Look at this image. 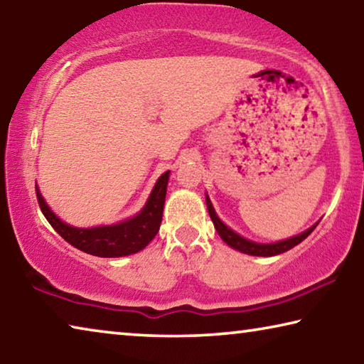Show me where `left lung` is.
I'll list each match as a JSON object with an SVG mask.
<instances>
[{"mask_svg":"<svg viewBox=\"0 0 364 364\" xmlns=\"http://www.w3.org/2000/svg\"><path fill=\"white\" fill-rule=\"evenodd\" d=\"M205 204H207V210L208 215H210V218L213 221V226L217 232L220 234V237L223 239V241L232 247L234 250H239L242 252V254H247V255H254V257H274V255H279L282 252H287L291 250L295 245L300 244L304 239H306L310 236L311 231L315 230L318 226L319 221H316L315 225L308 228L304 232L297 234V236H292L289 239H282V241L278 242H269V244H262V242H255V241H250V239H245L241 234H237L236 231H232L230 226H226L223 221L220 220V217L215 212V208L210 202V197L205 194Z\"/></svg>","mask_w":364,"mask_h":364,"instance_id":"obj_1","label":"left lung"}]
</instances>
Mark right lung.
<instances>
[{
  "label": "right lung",
  "instance_id": "obj_1",
  "mask_svg": "<svg viewBox=\"0 0 364 364\" xmlns=\"http://www.w3.org/2000/svg\"><path fill=\"white\" fill-rule=\"evenodd\" d=\"M168 178L170 170L159 176L144 207L134 217L119 221L115 225H101L93 228L72 226L51 210V207L43 199L38 186H36V197H38L40 208L49 225L73 247L95 257H127L143 250L159 232L160 223H162Z\"/></svg>",
  "mask_w": 364,
  "mask_h": 364
}]
</instances>
